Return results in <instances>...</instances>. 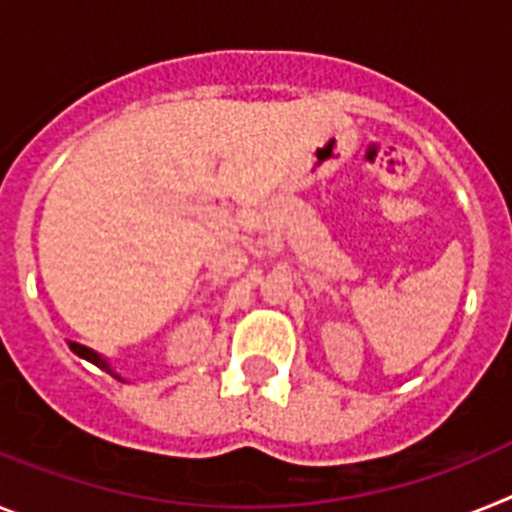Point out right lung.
I'll return each mask as SVG.
<instances>
[{"mask_svg": "<svg viewBox=\"0 0 512 512\" xmlns=\"http://www.w3.org/2000/svg\"><path fill=\"white\" fill-rule=\"evenodd\" d=\"M70 349L75 351L77 356H83V359H88V362H93V364H96V367L106 369V372H109V375H114V372H111V369H109V364L103 362V359H101V356L96 354V351L85 349V346H80V343H70ZM114 377H117V375H114Z\"/></svg>", "mask_w": 512, "mask_h": 512, "instance_id": "add662e5", "label": "right lung"}]
</instances>
